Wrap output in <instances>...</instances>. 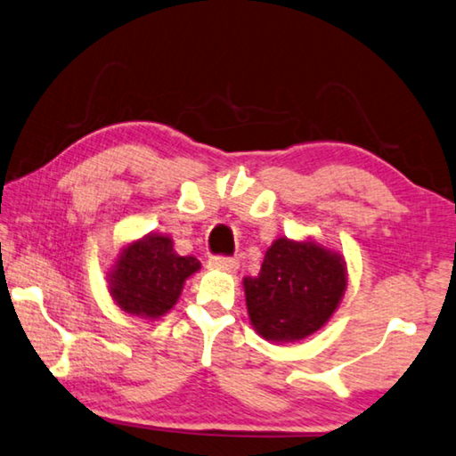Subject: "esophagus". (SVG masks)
Returning a JSON list of instances; mask_svg holds the SVG:
<instances>
[{"instance_id":"esophagus-1","label":"esophagus","mask_w":456,"mask_h":456,"mask_svg":"<svg viewBox=\"0 0 456 456\" xmlns=\"http://www.w3.org/2000/svg\"><path fill=\"white\" fill-rule=\"evenodd\" d=\"M237 264L240 262L229 256H213L208 259V267H213V270H223V272H235Z\"/></svg>"}]
</instances>
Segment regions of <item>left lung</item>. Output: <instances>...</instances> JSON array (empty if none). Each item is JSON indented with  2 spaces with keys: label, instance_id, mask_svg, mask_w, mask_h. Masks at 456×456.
Listing matches in <instances>:
<instances>
[{
  "label": "left lung",
  "instance_id": "1",
  "mask_svg": "<svg viewBox=\"0 0 456 456\" xmlns=\"http://www.w3.org/2000/svg\"><path fill=\"white\" fill-rule=\"evenodd\" d=\"M345 267L337 254L313 241L276 240L257 276L245 278L249 319L265 341H298L319 330L345 290Z\"/></svg>",
  "mask_w": 456,
  "mask_h": 456
}]
</instances>
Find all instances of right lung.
I'll use <instances>...</instances> for the list:
<instances>
[{"label":"right lung","mask_w":456,"mask_h":456,"mask_svg":"<svg viewBox=\"0 0 456 456\" xmlns=\"http://www.w3.org/2000/svg\"><path fill=\"white\" fill-rule=\"evenodd\" d=\"M199 267L197 257L175 254L170 237L148 235L124 249L111 294L126 313L158 319L176 305L184 280Z\"/></svg>","instance_id":"1"}]
</instances>
